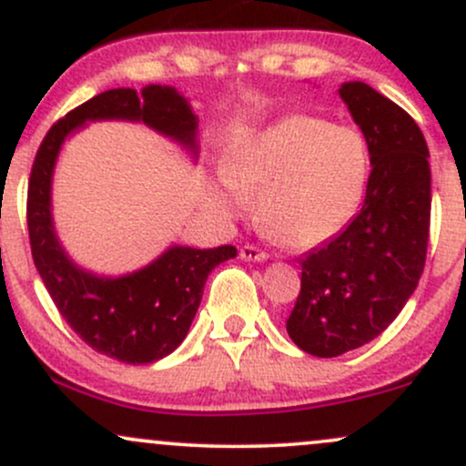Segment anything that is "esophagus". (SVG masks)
Wrapping results in <instances>:
<instances>
[{"label":"esophagus","mask_w":466,"mask_h":466,"mask_svg":"<svg viewBox=\"0 0 466 466\" xmlns=\"http://www.w3.org/2000/svg\"><path fill=\"white\" fill-rule=\"evenodd\" d=\"M240 258L248 260V263H263V260H267V254L263 249L254 248V245H243L240 248Z\"/></svg>","instance_id":"34e87169"}]
</instances>
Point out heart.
Instances as JSON below:
<instances>
[{
  "instance_id": "b5f03b06",
  "label": "heart",
  "mask_w": 466,
  "mask_h": 466,
  "mask_svg": "<svg viewBox=\"0 0 466 466\" xmlns=\"http://www.w3.org/2000/svg\"><path fill=\"white\" fill-rule=\"evenodd\" d=\"M370 153L357 129L287 116L229 148L203 199L234 218L256 197V223L287 248H311L339 232L363 199Z\"/></svg>"
}]
</instances>
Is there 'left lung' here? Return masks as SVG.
<instances>
[{
    "label": "left lung",
    "mask_w": 466,
    "mask_h": 466,
    "mask_svg": "<svg viewBox=\"0 0 466 466\" xmlns=\"http://www.w3.org/2000/svg\"><path fill=\"white\" fill-rule=\"evenodd\" d=\"M366 137L370 177L352 221L300 258L287 333L315 357H339L379 337L419 285L430 240V151L411 116L361 80L339 87Z\"/></svg>",
    "instance_id": "1"
}]
</instances>
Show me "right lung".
<instances>
[{"label":"right lung","instance_id":"add662e5","mask_svg":"<svg viewBox=\"0 0 466 466\" xmlns=\"http://www.w3.org/2000/svg\"><path fill=\"white\" fill-rule=\"evenodd\" d=\"M144 122L199 157V117L168 85L109 89L58 120L41 142L28 184V232L36 271L72 330L100 355L122 363H153L188 335L203 287L217 265L237 256L221 245L197 249L170 245L153 263L125 276H98L69 258L52 218V175L63 142L87 122Z\"/></svg>","mask_w":466,"mask_h":466}]
</instances>
